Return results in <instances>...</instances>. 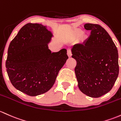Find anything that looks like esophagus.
Listing matches in <instances>:
<instances>
[{
	"label": "esophagus",
	"mask_w": 121,
	"mask_h": 121,
	"mask_svg": "<svg viewBox=\"0 0 121 121\" xmlns=\"http://www.w3.org/2000/svg\"><path fill=\"white\" fill-rule=\"evenodd\" d=\"M67 54H68V56L69 57H71L72 52H71V49H68L67 50Z\"/></svg>",
	"instance_id": "1"
}]
</instances>
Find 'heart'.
<instances>
[{"instance_id":"heart-1","label":"heart","mask_w":121,"mask_h":121,"mask_svg":"<svg viewBox=\"0 0 121 121\" xmlns=\"http://www.w3.org/2000/svg\"><path fill=\"white\" fill-rule=\"evenodd\" d=\"M78 34H79V35H80V34H82V32H79Z\"/></svg>"}]
</instances>
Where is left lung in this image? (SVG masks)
I'll use <instances>...</instances> for the list:
<instances>
[{"instance_id":"left-lung-1","label":"left lung","mask_w":121,"mask_h":121,"mask_svg":"<svg viewBox=\"0 0 121 121\" xmlns=\"http://www.w3.org/2000/svg\"><path fill=\"white\" fill-rule=\"evenodd\" d=\"M90 30L83 44L72 48V57L76 60L75 72L78 87L83 94L99 98L112 88L119 74L118 50L106 30L98 24L86 23Z\"/></svg>"}]
</instances>
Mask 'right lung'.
I'll return each instance as SVG.
<instances>
[{"mask_svg": "<svg viewBox=\"0 0 121 121\" xmlns=\"http://www.w3.org/2000/svg\"><path fill=\"white\" fill-rule=\"evenodd\" d=\"M52 34L41 24L23 26L8 49L7 72L16 89L31 96L48 91L68 58L67 50L52 53L48 49Z\"/></svg>", "mask_w": 121, "mask_h": 121, "instance_id": "right-lung-1", "label": "right lung"}]
</instances>
